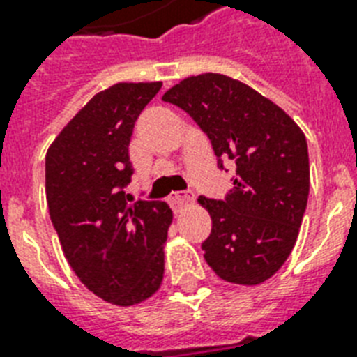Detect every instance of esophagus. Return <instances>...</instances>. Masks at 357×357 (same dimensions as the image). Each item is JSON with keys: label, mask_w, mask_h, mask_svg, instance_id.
I'll return each instance as SVG.
<instances>
[{"label": "esophagus", "mask_w": 357, "mask_h": 357, "mask_svg": "<svg viewBox=\"0 0 357 357\" xmlns=\"http://www.w3.org/2000/svg\"><path fill=\"white\" fill-rule=\"evenodd\" d=\"M192 200H195V196L190 195H172L170 198H168V202H170V206L174 207V211H181V207L183 206H189V204H192Z\"/></svg>", "instance_id": "obj_1"}]
</instances>
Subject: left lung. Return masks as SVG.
Masks as SVG:
<instances>
[{
    "label": "left lung",
    "instance_id": "8db88e82",
    "mask_svg": "<svg viewBox=\"0 0 357 357\" xmlns=\"http://www.w3.org/2000/svg\"><path fill=\"white\" fill-rule=\"evenodd\" d=\"M162 100L195 119L218 159L237 165L235 189L226 200L198 198L213 222L202 244L207 265L224 282H266L293 252L307 206L304 131L268 98L224 74L185 77Z\"/></svg>",
    "mask_w": 357,
    "mask_h": 357
}]
</instances>
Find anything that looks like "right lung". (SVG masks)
<instances>
[{
	"mask_svg": "<svg viewBox=\"0 0 357 357\" xmlns=\"http://www.w3.org/2000/svg\"><path fill=\"white\" fill-rule=\"evenodd\" d=\"M161 81L116 83L77 111L46 153V200L64 257L91 293L120 307L159 291L172 224L167 202L123 198L135 120Z\"/></svg>",
	"mask_w": 357,
	"mask_h": 357,
	"instance_id": "right-lung-1",
	"label": "right lung"
}]
</instances>
